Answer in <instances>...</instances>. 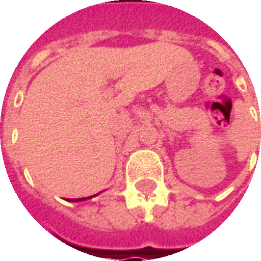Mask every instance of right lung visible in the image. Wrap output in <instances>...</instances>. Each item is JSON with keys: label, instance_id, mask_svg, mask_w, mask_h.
Segmentation results:
<instances>
[{"label": "right lung", "instance_id": "right-lung-1", "mask_svg": "<svg viewBox=\"0 0 261 261\" xmlns=\"http://www.w3.org/2000/svg\"><path fill=\"white\" fill-rule=\"evenodd\" d=\"M95 196H97V194H95ZM95 196H91V197H84V198H67V201H71V202L84 201V200H89V198H92V197H95Z\"/></svg>", "mask_w": 261, "mask_h": 261}]
</instances>
